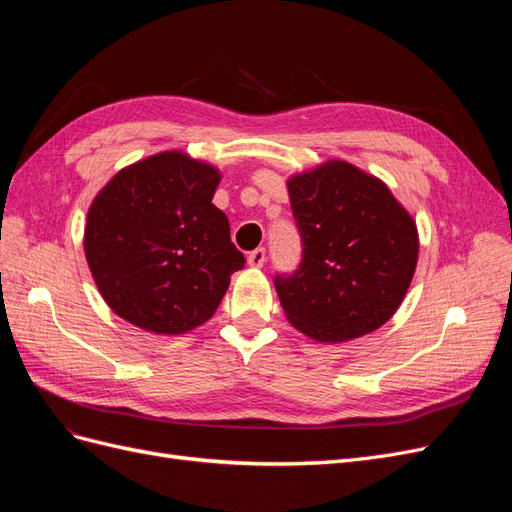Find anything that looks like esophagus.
Masks as SVG:
<instances>
[{"mask_svg": "<svg viewBox=\"0 0 512 512\" xmlns=\"http://www.w3.org/2000/svg\"><path fill=\"white\" fill-rule=\"evenodd\" d=\"M267 260V250L265 247H256V250L250 252V256H247V262H250V267H262L265 265Z\"/></svg>", "mask_w": 512, "mask_h": 512, "instance_id": "esophagus-1", "label": "esophagus"}]
</instances>
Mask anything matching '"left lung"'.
Wrapping results in <instances>:
<instances>
[{
    "label": "left lung",
    "mask_w": 512,
    "mask_h": 512,
    "mask_svg": "<svg viewBox=\"0 0 512 512\" xmlns=\"http://www.w3.org/2000/svg\"><path fill=\"white\" fill-rule=\"evenodd\" d=\"M301 262L275 275L292 327L318 342L376 331L406 297L418 258L410 213L386 185L348 162L288 181Z\"/></svg>",
    "instance_id": "8db88e82"
}]
</instances>
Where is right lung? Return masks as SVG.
I'll use <instances>...</instances> for the list:
<instances>
[{"instance_id":"obj_1","label":"right lung","mask_w":512,"mask_h":512,"mask_svg":"<svg viewBox=\"0 0 512 512\" xmlns=\"http://www.w3.org/2000/svg\"><path fill=\"white\" fill-rule=\"evenodd\" d=\"M220 173L166 151L123 168L87 213L85 256L108 307L136 327L179 335L207 322L245 256L211 203Z\"/></svg>"}]
</instances>
